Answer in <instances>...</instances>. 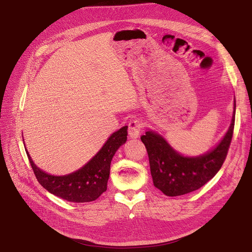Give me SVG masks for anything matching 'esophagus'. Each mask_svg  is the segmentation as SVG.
I'll use <instances>...</instances> for the list:
<instances>
[{
    "label": "esophagus",
    "instance_id": "34e87169",
    "mask_svg": "<svg viewBox=\"0 0 252 252\" xmlns=\"http://www.w3.org/2000/svg\"><path fill=\"white\" fill-rule=\"evenodd\" d=\"M144 127V124L139 118L131 119L128 123V135L130 138H138L141 134V130Z\"/></svg>",
    "mask_w": 252,
    "mask_h": 252
}]
</instances>
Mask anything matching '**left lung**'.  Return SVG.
<instances>
[{
    "label": "left lung",
    "instance_id": "obj_1",
    "mask_svg": "<svg viewBox=\"0 0 252 252\" xmlns=\"http://www.w3.org/2000/svg\"><path fill=\"white\" fill-rule=\"evenodd\" d=\"M236 108V101H235ZM235 126V110L231 126L221 142L199 157H184L153 131L141 137L147 149L154 186L166 196H181L196 191L213 179L226 159Z\"/></svg>",
    "mask_w": 252,
    "mask_h": 252
}]
</instances>
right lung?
Returning a JSON list of instances; mask_svg holds the SVG:
<instances>
[{
	"instance_id": "1",
	"label": "right lung",
	"mask_w": 252,
	"mask_h": 252,
	"mask_svg": "<svg viewBox=\"0 0 252 252\" xmlns=\"http://www.w3.org/2000/svg\"><path fill=\"white\" fill-rule=\"evenodd\" d=\"M126 129L127 126H124L113 133L102 149L84 167L67 176L56 177L46 174L32 162L28 150L26 154L37 182L50 193L69 202H91L107 190L112 157L119 146L126 143Z\"/></svg>"
}]
</instances>
